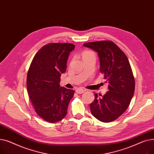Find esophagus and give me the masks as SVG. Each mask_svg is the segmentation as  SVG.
Segmentation results:
<instances>
[{
	"mask_svg": "<svg viewBox=\"0 0 154 154\" xmlns=\"http://www.w3.org/2000/svg\"><path fill=\"white\" fill-rule=\"evenodd\" d=\"M85 91L82 89V88H77V89L75 91V92L77 94H83Z\"/></svg>",
	"mask_w": 154,
	"mask_h": 154,
	"instance_id": "1",
	"label": "esophagus"
}]
</instances>
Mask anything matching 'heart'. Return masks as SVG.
Returning <instances> with one entry per match:
<instances>
[{
    "label": "heart",
    "mask_w": 154,
    "mask_h": 154,
    "mask_svg": "<svg viewBox=\"0 0 154 154\" xmlns=\"http://www.w3.org/2000/svg\"><path fill=\"white\" fill-rule=\"evenodd\" d=\"M92 54H94V53L92 52H91V51H84L82 53V57H85V56L92 55Z\"/></svg>",
    "instance_id": "heart-1"
}]
</instances>
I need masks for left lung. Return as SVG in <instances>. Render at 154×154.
<instances>
[{
  "mask_svg": "<svg viewBox=\"0 0 154 154\" xmlns=\"http://www.w3.org/2000/svg\"><path fill=\"white\" fill-rule=\"evenodd\" d=\"M84 46L98 53L100 72L109 82V91L101 98L95 94L91 112L101 122H112L127 110L134 94L135 80L130 63L124 52L110 40L88 42Z\"/></svg>",
  "mask_w": 154,
  "mask_h": 154,
  "instance_id": "obj_1",
  "label": "left lung"
}]
</instances>
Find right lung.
<instances>
[{
    "mask_svg": "<svg viewBox=\"0 0 154 154\" xmlns=\"http://www.w3.org/2000/svg\"><path fill=\"white\" fill-rule=\"evenodd\" d=\"M75 45L51 43L36 53L29 69L27 89L35 112L44 120L55 123L66 116L74 91L60 86V76L66 71L70 52Z\"/></svg>",
    "mask_w": 154,
    "mask_h": 154,
    "instance_id": "obj_1",
    "label": "right lung"
}]
</instances>
